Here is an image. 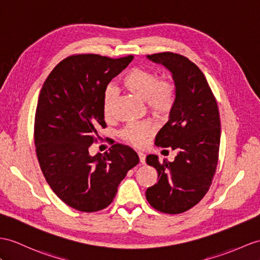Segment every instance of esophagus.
Listing matches in <instances>:
<instances>
[{
	"mask_svg": "<svg viewBox=\"0 0 260 260\" xmlns=\"http://www.w3.org/2000/svg\"><path fill=\"white\" fill-rule=\"evenodd\" d=\"M138 156H139V160H140V163L144 164L145 163V154L142 153V152H138Z\"/></svg>",
	"mask_w": 260,
	"mask_h": 260,
	"instance_id": "34e87169",
	"label": "esophagus"
}]
</instances>
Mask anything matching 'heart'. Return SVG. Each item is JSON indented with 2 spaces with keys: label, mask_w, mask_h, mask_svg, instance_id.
Masks as SVG:
<instances>
[{
  "label": "heart",
  "mask_w": 260,
  "mask_h": 260,
  "mask_svg": "<svg viewBox=\"0 0 260 260\" xmlns=\"http://www.w3.org/2000/svg\"><path fill=\"white\" fill-rule=\"evenodd\" d=\"M123 86L137 98L144 100L147 109L155 116H164L173 108L176 89L173 80L169 77L159 78L156 73L143 68H135L125 75ZM113 99L110 91L104 100V115L109 118L112 112ZM152 128L148 122L130 123L120 132V136L136 147L141 145L150 136Z\"/></svg>",
  "instance_id": "1"
}]
</instances>
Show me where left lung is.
<instances>
[{"label":"left lung","instance_id":"8db88e82","mask_svg":"<svg viewBox=\"0 0 260 260\" xmlns=\"http://www.w3.org/2000/svg\"><path fill=\"white\" fill-rule=\"evenodd\" d=\"M148 59L172 74L176 94L169 121L155 137V145L178 151L173 162L147 163L157 171V181L145 192L152 207L179 214L204 198L216 171L220 121L217 103L204 74L186 57L174 53L148 55Z\"/></svg>","mask_w":260,"mask_h":260}]
</instances>
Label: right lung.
<instances>
[{
  "label": "right lung",
  "instance_id": "add662e5",
  "mask_svg": "<svg viewBox=\"0 0 260 260\" xmlns=\"http://www.w3.org/2000/svg\"><path fill=\"white\" fill-rule=\"evenodd\" d=\"M132 59L93 54L67 57L42 87L34 125L37 159L50 188L77 211L106 208L126 172L139 163L136 151L119 143L105 154H89L98 131L106 128L107 86Z\"/></svg>",
  "mask_w": 260,
  "mask_h": 260
}]
</instances>
